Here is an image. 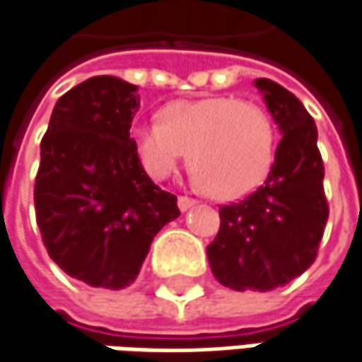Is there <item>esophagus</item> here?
Segmentation results:
<instances>
[{"label": "esophagus", "instance_id": "obj_1", "mask_svg": "<svg viewBox=\"0 0 362 362\" xmlns=\"http://www.w3.org/2000/svg\"><path fill=\"white\" fill-rule=\"evenodd\" d=\"M197 204L194 199H190V197H180L178 199V206H180V211H188V209H192Z\"/></svg>", "mask_w": 362, "mask_h": 362}]
</instances>
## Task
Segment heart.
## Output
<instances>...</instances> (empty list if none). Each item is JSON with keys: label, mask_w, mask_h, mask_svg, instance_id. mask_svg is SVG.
<instances>
[{"label": "heart", "mask_w": 362, "mask_h": 362, "mask_svg": "<svg viewBox=\"0 0 362 362\" xmlns=\"http://www.w3.org/2000/svg\"><path fill=\"white\" fill-rule=\"evenodd\" d=\"M143 170L170 178L186 156L192 180L215 199H242L256 190L276 158V127L264 106L231 96L176 100L158 120L131 129Z\"/></svg>", "instance_id": "1"}]
</instances>
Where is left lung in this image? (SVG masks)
Here are the masks:
<instances>
[{"label": "left lung", "mask_w": 362, "mask_h": 362, "mask_svg": "<svg viewBox=\"0 0 362 362\" xmlns=\"http://www.w3.org/2000/svg\"><path fill=\"white\" fill-rule=\"evenodd\" d=\"M281 131L264 184L219 206L221 227L206 245L215 279L233 291H272L313 264L328 221L317 127L305 106L272 79H256Z\"/></svg>", "instance_id": "left-lung-1"}]
</instances>
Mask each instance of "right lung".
<instances>
[{"mask_svg": "<svg viewBox=\"0 0 362 362\" xmlns=\"http://www.w3.org/2000/svg\"><path fill=\"white\" fill-rule=\"evenodd\" d=\"M137 86L96 75L57 100L40 141L36 223L61 270L90 287H129L176 197L145 174L131 139Z\"/></svg>", "mask_w": 362, "mask_h": 362, "instance_id": "obj_1", "label": "right lung"}]
</instances>
